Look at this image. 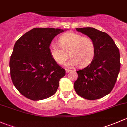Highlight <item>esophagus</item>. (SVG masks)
I'll list each match as a JSON object with an SVG mask.
<instances>
[{
  "instance_id": "obj_1",
  "label": "esophagus",
  "mask_w": 127,
  "mask_h": 127,
  "mask_svg": "<svg viewBox=\"0 0 127 127\" xmlns=\"http://www.w3.org/2000/svg\"><path fill=\"white\" fill-rule=\"evenodd\" d=\"M71 70H68V69H66V73H68L70 72H71Z\"/></svg>"
}]
</instances>
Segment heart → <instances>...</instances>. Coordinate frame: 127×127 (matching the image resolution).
I'll return each instance as SVG.
<instances>
[{
  "mask_svg": "<svg viewBox=\"0 0 127 127\" xmlns=\"http://www.w3.org/2000/svg\"><path fill=\"white\" fill-rule=\"evenodd\" d=\"M60 44L52 43L49 51L53 59L59 65H63L71 59L66 64L68 67L73 68L80 64L86 66L92 61L95 54V44L89 37L74 32L64 34L59 39Z\"/></svg>",
  "mask_w": 127,
  "mask_h": 127,
  "instance_id": "obj_1",
  "label": "heart"
}]
</instances>
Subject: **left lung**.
<instances>
[{"mask_svg":"<svg viewBox=\"0 0 127 127\" xmlns=\"http://www.w3.org/2000/svg\"><path fill=\"white\" fill-rule=\"evenodd\" d=\"M76 29L94 40L95 54L88 66L77 71L78 76L74 83V90L87 100L100 99L109 94L114 87L121 68L119 50L105 32L93 27Z\"/></svg>","mask_w":127,"mask_h":127,"instance_id":"1","label":"left lung"}]
</instances>
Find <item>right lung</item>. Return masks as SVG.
I'll use <instances>...</instances> for the list:
<instances>
[{
  "label": "right lung",
  "instance_id": "obj_1",
  "mask_svg": "<svg viewBox=\"0 0 127 127\" xmlns=\"http://www.w3.org/2000/svg\"><path fill=\"white\" fill-rule=\"evenodd\" d=\"M61 29H32L15 43L10 60V75L14 86L27 98H48L57 91L65 69L53 59L49 46Z\"/></svg>",
  "mask_w": 127,
  "mask_h": 127
}]
</instances>
